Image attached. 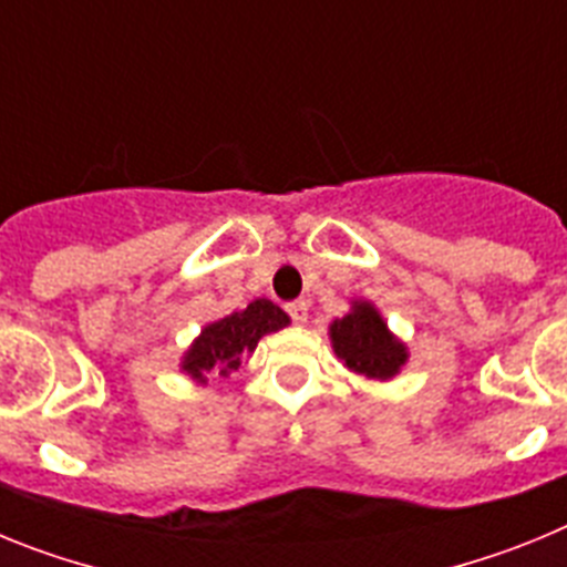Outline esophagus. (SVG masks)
<instances>
[{
    "instance_id": "esophagus-1",
    "label": "esophagus",
    "mask_w": 567,
    "mask_h": 567,
    "mask_svg": "<svg viewBox=\"0 0 567 567\" xmlns=\"http://www.w3.org/2000/svg\"><path fill=\"white\" fill-rule=\"evenodd\" d=\"M287 312H289V318L295 320V323H307V320H309V303H307V300H292V303L287 307Z\"/></svg>"
}]
</instances>
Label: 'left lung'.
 Instances as JSON below:
<instances>
[{"instance_id": "obj_1", "label": "left lung", "mask_w": 567, "mask_h": 567, "mask_svg": "<svg viewBox=\"0 0 567 567\" xmlns=\"http://www.w3.org/2000/svg\"><path fill=\"white\" fill-rule=\"evenodd\" d=\"M329 340L346 369L369 380H392L409 360L405 343L389 332L383 315L369 300H352L349 315L329 323Z\"/></svg>"}]
</instances>
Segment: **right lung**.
I'll list each match as a JSON object with an SVG mask.
<instances>
[{
    "mask_svg": "<svg viewBox=\"0 0 567 567\" xmlns=\"http://www.w3.org/2000/svg\"><path fill=\"white\" fill-rule=\"evenodd\" d=\"M289 327V315L272 300L258 298L247 309L227 315V318L207 323L202 334L193 340L182 358V372H187L195 383H207V374L229 378L238 372L244 358L255 352L264 334Z\"/></svg>",
    "mask_w": 567,
    "mask_h": 567,
    "instance_id": "right-lung-1",
    "label": "right lung"
}]
</instances>
